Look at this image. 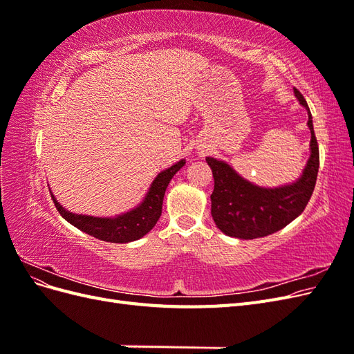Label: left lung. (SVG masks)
<instances>
[{"label": "left lung", "instance_id": "left-lung-1", "mask_svg": "<svg viewBox=\"0 0 354 354\" xmlns=\"http://www.w3.org/2000/svg\"><path fill=\"white\" fill-rule=\"evenodd\" d=\"M294 93L308 112L307 124L312 133V155L297 183L263 189L243 180L221 160L207 158L214 176L211 216L217 227L227 236L255 239L272 234L295 220L312 198L319 169V146L307 102L297 88H294Z\"/></svg>", "mask_w": 354, "mask_h": 354}]
</instances>
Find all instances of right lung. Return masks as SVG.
Masks as SVG:
<instances>
[{
    "label": "right lung",
    "mask_w": 354,
    "mask_h": 354,
    "mask_svg": "<svg viewBox=\"0 0 354 354\" xmlns=\"http://www.w3.org/2000/svg\"><path fill=\"white\" fill-rule=\"evenodd\" d=\"M185 164V159H181L176 165L169 167L168 169L162 171V173H159L140 205L116 218L78 216V214L69 212L63 208L53 195L51 198L63 218L69 221L72 226L77 229L91 234V236L113 243L137 241L143 238L146 233L151 232L156 221L159 220L160 212H162V201L167 186L171 178L174 177V174Z\"/></svg>",
    "instance_id": "1"
}]
</instances>
